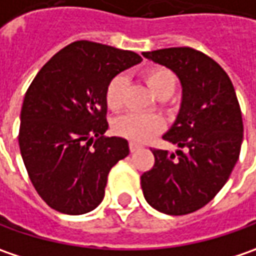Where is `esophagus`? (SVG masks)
Here are the masks:
<instances>
[{
	"label": "esophagus",
	"instance_id": "34e87169",
	"mask_svg": "<svg viewBox=\"0 0 256 256\" xmlns=\"http://www.w3.org/2000/svg\"><path fill=\"white\" fill-rule=\"evenodd\" d=\"M142 146H140L139 143H134V142H130V150L132 152H136L138 149H140Z\"/></svg>",
	"mask_w": 256,
	"mask_h": 256
}]
</instances>
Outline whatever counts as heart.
Wrapping results in <instances>:
<instances>
[{"label":"heart","mask_w":256,"mask_h":256,"mask_svg":"<svg viewBox=\"0 0 256 256\" xmlns=\"http://www.w3.org/2000/svg\"><path fill=\"white\" fill-rule=\"evenodd\" d=\"M144 80L150 87L152 93L158 97L172 96L176 87V78L172 72L163 67H154L144 72ZM124 92H126V77L118 74L110 80L106 88L107 107L113 112L120 110L124 104ZM160 117L144 113H128L114 122V130L118 134L133 140V142H146L152 139L162 130Z\"/></svg>","instance_id":"b5f03b06"}]
</instances>
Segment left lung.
Instances as JSON below:
<instances>
[{"instance_id": "left-lung-1", "label": "left lung", "mask_w": 256, "mask_h": 256, "mask_svg": "<svg viewBox=\"0 0 256 256\" xmlns=\"http://www.w3.org/2000/svg\"><path fill=\"white\" fill-rule=\"evenodd\" d=\"M142 54L172 70L182 86L178 117L163 134L178 149L152 150L154 164L142 174V190L162 214H192L215 198L238 162L244 124L236 93L225 70L200 51L173 47Z\"/></svg>"}]
</instances>
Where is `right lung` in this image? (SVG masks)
I'll return each mask as SVG.
<instances>
[{
    "label": "right lung",
    "mask_w": 256,
    "mask_h": 256,
    "mask_svg": "<svg viewBox=\"0 0 256 256\" xmlns=\"http://www.w3.org/2000/svg\"><path fill=\"white\" fill-rule=\"evenodd\" d=\"M140 62L133 51L74 41L30 84L18 143L28 176L50 208L83 215L102 204L110 169L128 154V140L103 136L107 84Z\"/></svg>",
    "instance_id": "1"
}]
</instances>
